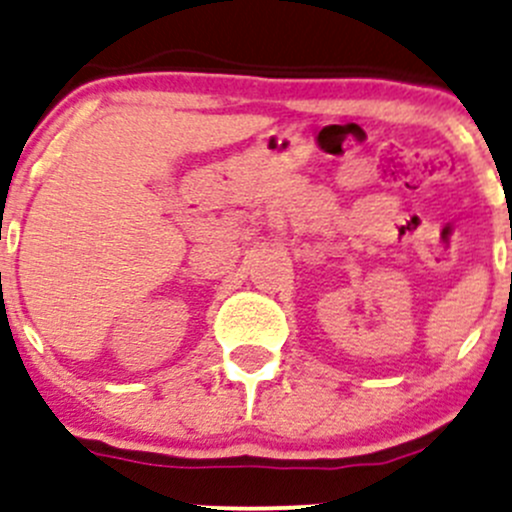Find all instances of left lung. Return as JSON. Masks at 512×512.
<instances>
[{"label": "left lung", "mask_w": 512, "mask_h": 512, "mask_svg": "<svg viewBox=\"0 0 512 512\" xmlns=\"http://www.w3.org/2000/svg\"><path fill=\"white\" fill-rule=\"evenodd\" d=\"M510 277H512V275H510Z\"/></svg>", "instance_id": "left-lung-1"}]
</instances>
